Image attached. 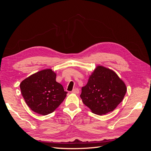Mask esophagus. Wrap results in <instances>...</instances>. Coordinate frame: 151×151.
<instances>
[{
	"label": "esophagus",
	"mask_w": 151,
	"mask_h": 151,
	"mask_svg": "<svg viewBox=\"0 0 151 151\" xmlns=\"http://www.w3.org/2000/svg\"><path fill=\"white\" fill-rule=\"evenodd\" d=\"M72 93H75V94H79V90L78 88H75L72 90Z\"/></svg>",
	"instance_id": "obj_1"
}]
</instances>
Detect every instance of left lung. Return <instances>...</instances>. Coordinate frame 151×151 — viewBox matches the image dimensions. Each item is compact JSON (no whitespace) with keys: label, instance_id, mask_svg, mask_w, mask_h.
<instances>
[{"label":"left lung","instance_id":"8db88e82","mask_svg":"<svg viewBox=\"0 0 151 151\" xmlns=\"http://www.w3.org/2000/svg\"><path fill=\"white\" fill-rule=\"evenodd\" d=\"M127 87L113 70L98 65L82 88L80 96L93 113L105 115L115 109L124 98Z\"/></svg>","mask_w":151,"mask_h":151}]
</instances>
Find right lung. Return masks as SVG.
Here are the masks:
<instances>
[{"mask_svg": "<svg viewBox=\"0 0 151 151\" xmlns=\"http://www.w3.org/2000/svg\"><path fill=\"white\" fill-rule=\"evenodd\" d=\"M21 94L32 111L47 115L53 112L67 96L63 86L56 81L52 69L39 71L22 81Z\"/></svg>", "mask_w": 151, "mask_h": 151, "instance_id": "1", "label": "right lung"}]
</instances>
